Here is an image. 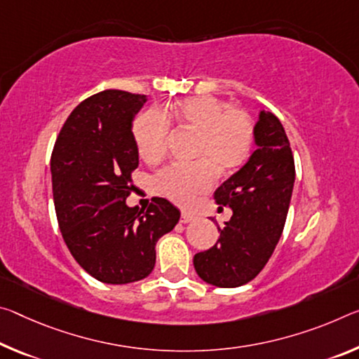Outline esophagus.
<instances>
[{
  "label": "esophagus",
  "mask_w": 359,
  "mask_h": 359,
  "mask_svg": "<svg viewBox=\"0 0 359 359\" xmlns=\"http://www.w3.org/2000/svg\"><path fill=\"white\" fill-rule=\"evenodd\" d=\"M191 220H195V215L190 214V212H182V215H180L182 224H190Z\"/></svg>",
  "instance_id": "34e87169"
}]
</instances>
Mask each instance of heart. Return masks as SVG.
I'll return each mask as SVG.
<instances>
[{
  "label": "heart",
  "mask_w": 359,
  "mask_h": 359,
  "mask_svg": "<svg viewBox=\"0 0 359 359\" xmlns=\"http://www.w3.org/2000/svg\"><path fill=\"white\" fill-rule=\"evenodd\" d=\"M175 121L198 133L196 158L201 161L187 166H169L155 179L156 190L170 201L189 206L196 195L214 184L215 170L231 172L246 161L252 149L254 126L251 118L231 110L229 102L212 95L184 99L169 108ZM134 140L140 158L156 163L164 155L169 119L161 110L150 108L135 118Z\"/></svg>",
  "instance_id": "heart-1"
}]
</instances>
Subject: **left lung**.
Masks as SVG:
<instances>
[{"instance_id": "1", "label": "left lung", "mask_w": 359, "mask_h": 359, "mask_svg": "<svg viewBox=\"0 0 359 359\" xmlns=\"http://www.w3.org/2000/svg\"><path fill=\"white\" fill-rule=\"evenodd\" d=\"M254 144L244 166L214 193L215 203L231 209V219L219 229L217 243L193 257L198 276L217 287L243 286L259 275L280 241L291 203L294 156L273 113L260 110Z\"/></svg>"}]
</instances>
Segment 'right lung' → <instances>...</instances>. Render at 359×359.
<instances>
[{"label":"right lung","instance_id":"obj_1","mask_svg":"<svg viewBox=\"0 0 359 359\" xmlns=\"http://www.w3.org/2000/svg\"><path fill=\"white\" fill-rule=\"evenodd\" d=\"M145 102L118 89L90 95L67 118L50 156L62 236L81 269L107 284L149 276L158 240L180 219L164 198L147 210L126 204L139 166L133 121Z\"/></svg>","mask_w":359,"mask_h":359}]
</instances>
